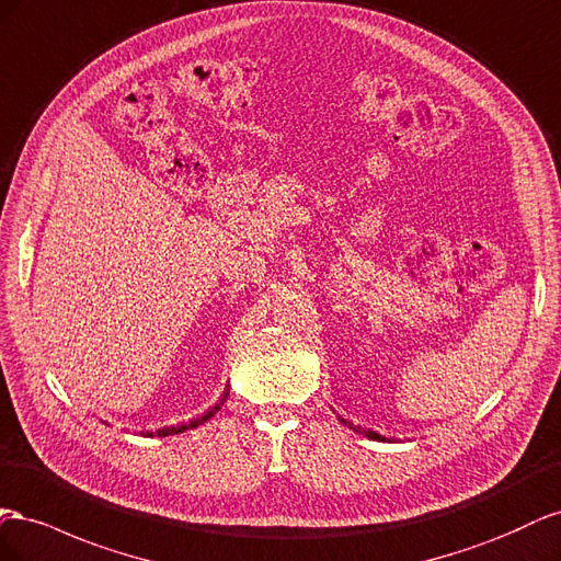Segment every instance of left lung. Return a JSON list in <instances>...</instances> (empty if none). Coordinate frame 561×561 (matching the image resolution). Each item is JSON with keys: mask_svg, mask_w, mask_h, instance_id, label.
Listing matches in <instances>:
<instances>
[{"mask_svg": "<svg viewBox=\"0 0 561 561\" xmlns=\"http://www.w3.org/2000/svg\"><path fill=\"white\" fill-rule=\"evenodd\" d=\"M343 423H345V421H343ZM362 435H366V437H369V439H378V442L386 439V437H380L378 432H371V430H362Z\"/></svg>", "mask_w": 561, "mask_h": 561, "instance_id": "8db88e82", "label": "left lung"}]
</instances>
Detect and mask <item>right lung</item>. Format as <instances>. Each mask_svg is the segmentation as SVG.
I'll list each match as a JSON object with an SVG mask.
<instances>
[{
	"instance_id": "add662e5",
	"label": "right lung",
	"mask_w": 561,
	"mask_h": 561,
	"mask_svg": "<svg viewBox=\"0 0 561 561\" xmlns=\"http://www.w3.org/2000/svg\"><path fill=\"white\" fill-rule=\"evenodd\" d=\"M226 397H228V392L220 397V402L216 404V407H211L209 411H206L204 415H199V419H192L190 423H183V425H175V427H162V430H157L154 435L157 437H169V435H179V432H185V430H192V427H197V425H202V423H206L211 419V415L222 407V402H226ZM148 437H152V432H148Z\"/></svg>"
}]
</instances>
